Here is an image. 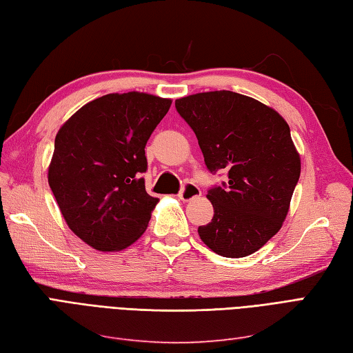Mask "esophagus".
<instances>
[{"instance_id":"obj_1","label":"esophagus","mask_w":353,"mask_h":353,"mask_svg":"<svg viewBox=\"0 0 353 353\" xmlns=\"http://www.w3.org/2000/svg\"><path fill=\"white\" fill-rule=\"evenodd\" d=\"M178 196L183 202H190V201L196 199V197L201 196V190H199V187H197V185L188 183L183 187V190L179 192Z\"/></svg>"}]
</instances>
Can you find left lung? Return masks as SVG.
<instances>
[{
  "mask_svg": "<svg viewBox=\"0 0 353 353\" xmlns=\"http://www.w3.org/2000/svg\"><path fill=\"white\" fill-rule=\"evenodd\" d=\"M211 172L229 181L206 194L212 220L197 232L214 253L245 257L281 229L301 174L290 128L277 110L234 91H208L175 100Z\"/></svg>",
  "mask_w": 353,
  "mask_h": 353,
  "instance_id": "1",
  "label": "left lung"
}]
</instances>
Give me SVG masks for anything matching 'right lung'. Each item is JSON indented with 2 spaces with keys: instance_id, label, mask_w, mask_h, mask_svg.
I'll list each match as a JSON object with an SVG mask.
<instances>
[{
  "instance_id": "obj_1",
  "label": "right lung",
  "mask_w": 353,
  "mask_h": 353,
  "mask_svg": "<svg viewBox=\"0 0 353 353\" xmlns=\"http://www.w3.org/2000/svg\"><path fill=\"white\" fill-rule=\"evenodd\" d=\"M170 105L148 92H112L58 130L48 183L67 226L96 250H124L147 230L159 199L145 190V145Z\"/></svg>"
}]
</instances>
